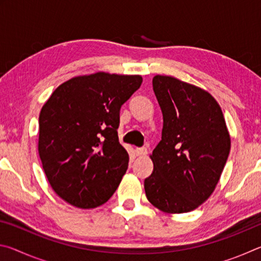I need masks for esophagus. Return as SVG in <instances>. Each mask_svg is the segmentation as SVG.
Returning a JSON list of instances; mask_svg holds the SVG:
<instances>
[{"label":"esophagus","mask_w":261,"mask_h":261,"mask_svg":"<svg viewBox=\"0 0 261 261\" xmlns=\"http://www.w3.org/2000/svg\"><path fill=\"white\" fill-rule=\"evenodd\" d=\"M135 152H136V155L143 156V155H146V154H147V148L146 147H137Z\"/></svg>","instance_id":"1"}]
</instances>
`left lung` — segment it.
<instances>
[{
  "label": "left lung",
  "instance_id": "1",
  "mask_svg": "<svg viewBox=\"0 0 261 261\" xmlns=\"http://www.w3.org/2000/svg\"><path fill=\"white\" fill-rule=\"evenodd\" d=\"M153 91L163 127L145 192L159 210L187 213L214 191L230 152V137L222 110L208 92L160 74L153 78Z\"/></svg>",
  "mask_w": 261,
  "mask_h": 261
}]
</instances>
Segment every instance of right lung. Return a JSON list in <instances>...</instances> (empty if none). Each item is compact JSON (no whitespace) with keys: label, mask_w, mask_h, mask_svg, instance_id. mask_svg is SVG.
I'll list each match as a JSON object with an SVG mask.
<instances>
[{"label":"right lung","mask_w":261,"mask_h":261,"mask_svg":"<svg viewBox=\"0 0 261 261\" xmlns=\"http://www.w3.org/2000/svg\"><path fill=\"white\" fill-rule=\"evenodd\" d=\"M140 76L98 72L60 85L39 116V155L51 188L79 208L105 204L121 183L129 155L118 141L122 105Z\"/></svg>","instance_id":"1"}]
</instances>
